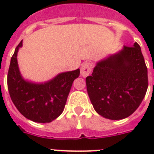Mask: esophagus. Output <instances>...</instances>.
I'll use <instances>...</instances> for the list:
<instances>
[{
  "mask_svg": "<svg viewBox=\"0 0 154 154\" xmlns=\"http://www.w3.org/2000/svg\"><path fill=\"white\" fill-rule=\"evenodd\" d=\"M93 68V64L90 62H85L81 67V75L82 77H87L89 76L91 72V70Z\"/></svg>",
  "mask_w": 154,
  "mask_h": 154,
  "instance_id": "34e87169",
  "label": "esophagus"
}]
</instances>
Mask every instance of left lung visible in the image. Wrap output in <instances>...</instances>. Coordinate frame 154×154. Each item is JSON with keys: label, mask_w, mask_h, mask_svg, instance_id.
I'll list each match as a JSON object with an SVG mask.
<instances>
[{"label": "left lung", "mask_w": 154, "mask_h": 154, "mask_svg": "<svg viewBox=\"0 0 154 154\" xmlns=\"http://www.w3.org/2000/svg\"><path fill=\"white\" fill-rule=\"evenodd\" d=\"M86 82L91 102L102 117L117 120L132 115L148 89V69L140 46H124L99 61Z\"/></svg>", "instance_id": "1"}]
</instances>
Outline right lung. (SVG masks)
Instances as JSON below:
<instances>
[{"instance_id":"right-lung-1","label":"right lung","mask_w":154,"mask_h":154,"mask_svg":"<svg viewBox=\"0 0 154 154\" xmlns=\"http://www.w3.org/2000/svg\"><path fill=\"white\" fill-rule=\"evenodd\" d=\"M22 41L15 48L11 59L7 86L11 98L25 118L37 123H49L63 113L73 81L80 69L57 74L53 79L35 83L25 80L20 74L17 54Z\"/></svg>"}]
</instances>
